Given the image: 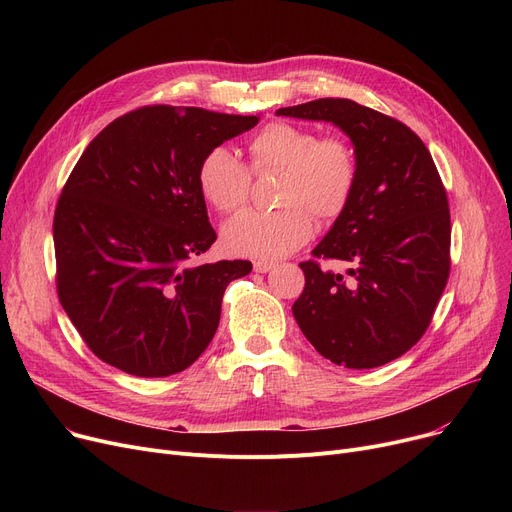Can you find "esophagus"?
I'll return each mask as SVG.
<instances>
[{
  "instance_id": "1",
  "label": "esophagus",
  "mask_w": 512,
  "mask_h": 512,
  "mask_svg": "<svg viewBox=\"0 0 512 512\" xmlns=\"http://www.w3.org/2000/svg\"><path fill=\"white\" fill-rule=\"evenodd\" d=\"M270 270H274V263L272 261H257L255 263V272L257 274H267Z\"/></svg>"
}]
</instances>
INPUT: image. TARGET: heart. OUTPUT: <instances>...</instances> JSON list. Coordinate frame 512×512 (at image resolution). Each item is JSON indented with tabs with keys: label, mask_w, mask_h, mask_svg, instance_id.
Here are the masks:
<instances>
[{
	"label": "heart",
	"mask_w": 512,
	"mask_h": 512,
	"mask_svg": "<svg viewBox=\"0 0 512 512\" xmlns=\"http://www.w3.org/2000/svg\"><path fill=\"white\" fill-rule=\"evenodd\" d=\"M255 172L282 170L278 211L247 209L222 228L228 253L251 259H280L315 232V213L330 222L346 209L357 184V159L346 141L319 139L311 128L290 122L263 126L249 143ZM203 199L222 213L238 209L249 197L251 172L228 147L209 149L197 170Z\"/></svg>",
	"instance_id": "heart-1"
}]
</instances>
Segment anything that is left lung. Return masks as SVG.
I'll list each match as a JSON object with an SVG mask.
<instances>
[{"instance_id":"obj_1","label":"left lung","mask_w":512,"mask_h":512,"mask_svg":"<svg viewBox=\"0 0 512 512\" xmlns=\"http://www.w3.org/2000/svg\"><path fill=\"white\" fill-rule=\"evenodd\" d=\"M278 116L332 122L353 143L351 201L313 249L346 274L301 263L292 315L315 351L348 369L386 365L423 336L450 272V211L432 155L402 122L351 99L280 107Z\"/></svg>"}]
</instances>
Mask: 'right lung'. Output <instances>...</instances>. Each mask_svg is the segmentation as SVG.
<instances>
[{
	"mask_svg": "<svg viewBox=\"0 0 512 512\" xmlns=\"http://www.w3.org/2000/svg\"><path fill=\"white\" fill-rule=\"evenodd\" d=\"M259 116L149 105L107 124L74 166L53 218L58 297L105 363L139 378L191 367L251 261L191 265L215 236L197 184L203 155Z\"/></svg>",
	"mask_w": 512,
	"mask_h": 512,
	"instance_id": "right-lung-1",
	"label": "right lung"
}]
</instances>
